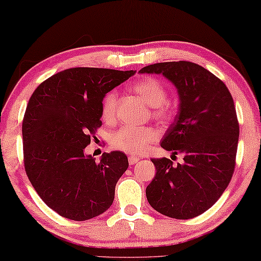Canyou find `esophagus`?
I'll return each mask as SVG.
<instances>
[{"label":"esophagus","mask_w":261,"mask_h":261,"mask_svg":"<svg viewBox=\"0 0 261 261\" xmlns=\"http://www.w3.org/2000/svg\"><path fill=\"white\" fill-rule=\"evenodd\" d=\"M139 161H140L139 157H135V156H130V157H128V162H129V164H130V165H134V164H136V163H138Z\"/></svg>","instance_id":"34e87169"}]
</instances>
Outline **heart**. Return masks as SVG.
I'll return each mask as SVG.
<instances>
[{"mask_svg":"<svg viewBox=\"0 0 261 261\" xmlns=\"http://www.w3.org/2000/svg\"><path fill=\"white\" fill-rule=\"evenodd\" d=\"M133 91L138 93L149 106H152V118L160 121L170 119L172 112L169 102L166 101L168 91L159 80L152 77L141 80L133 85ZM115 110H117V92L112 90L102 99V119L106 121H112L115 118ZM156 139L157 132L151 127L134 128L125 126L112 135L111 146L132 155H142L148 150L149 144Z\"/></svg>","mask_w":261,"mask_h":261,"instance_id":"heart-1","label":"heart"}]
</instances>
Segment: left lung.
Segmentation results:
<instances>
[{"mask_svg":"<svg viewBox=\"0 0 261 261\" xmlns=\"http://www.w3.org/2000/svg\"><path fill=\"white\" fill-rule=\"evenodd\" d=\"M140 72L163 74L180 101L161 147L182 153L184 163L151 160L157 172L147 186L148 202L165 216L193 219L220 199L233 174L239 123L232 96L219 77L190 61L155 63Z\"/></svg>","mask_w":261,"mask_h":261,"instance_id":"1","label":"left lung"}]
</instances>
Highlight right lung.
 Returning a JSON list of instances; mask_svg holds the SVG:
<instances>
[{"label":"right lung","mask_w":261,"mask_h":261,"mask_svg":"<svg viewBox=\"0 0 261 261\" xmlns=\"http://www.w3.org/2000/svg\"><path fill=\"white\" fill-rule=\"evenodd\" d=\"M134 74L70 68L44 81L30 98L22 126L25 172L42 201L62 217L90 220L112 204L127 156L104 152L97 163L84 148L101 126L106 93Z\"/></svg>","instance_id":"right-lung-1"}]
</instances>
